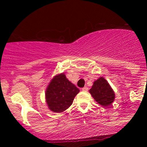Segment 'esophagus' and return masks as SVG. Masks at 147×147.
<instances>
[{
	"label": "esophagus",
	"instance_id": "esophagus-1",
	"mask_svg": "<svg viewBox=\"0 0 147 147\" xmlns=\"http://www.w3.org/2000/svg\"><path fill=\"white\" fill-rule=\"evenodd\" d=\"M82 90L83 92H87V91H88V87H84L83 88H82Z\"/></svg>",
	"mask_w": 147,
	"mask_h": 147
}]
</instances>
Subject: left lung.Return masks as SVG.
Returning a JSON list of instances; mask_svg holds the SVG:
<instances>
[{"label": "left lung", "mask_w": 147, "mask_h": 147, "mask_svg": "<svg viewBox=\"0 0 147 147\" xmlns=\"http://www.w3.org/2000/svg\"><path fill=\"white\" fill-rule=\"evenodd\" d=\"M96 102L103 107H108L115 101V94L110 84L102 77L93 82L92 87L89 90Z\"/></svg>", "instance_id": "obj_1"}]
</instances>
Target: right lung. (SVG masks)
<instances>
[{"mask_svg":"<svg viewBox=\"0 0 147 147\" xmlns=\"http://www.w3.org/2000/svg\"><path fill=\"white\" fill-rule=\"evenodd\" d=\"M80 90L67 79L64 73L53 77L45 90V100L49 109L56 113L66 110L72 105Z\"/></svg>","mask_w":147,"mask_h":147,"instance_id":"1","label":"right lung"}]
</instances>
